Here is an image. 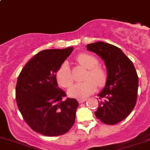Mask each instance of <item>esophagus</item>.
I'll return each mask as SVG.
<instances>
[{"instance_id":"34e87169","label":"esophagus","mask_w":150,"mask_h":150,"mask_svg":"<svg viewBox=\"0 0 150 150\" xmlns=\"http://www.w3.org/2000/svg\"><path fill=\"white\" fill-rule=\"evenodd\" d=\"M86 101V99H78V101H79V103L85 102V101Z\"/></svg>"}]
</instances>
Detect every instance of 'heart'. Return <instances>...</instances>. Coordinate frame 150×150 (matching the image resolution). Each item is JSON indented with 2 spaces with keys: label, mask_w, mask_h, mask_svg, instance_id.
Listing matches in <instances>:
<instances>
[{
  "label": "heart",
  "mask_w": 150,
  "mask_h": 150,
  "mask_svg": "<svg viewBox=\"0 0 150 150\" xmlns=\"http://www.w3.org/2000/svg\"><path fill=\"white\" fill-rule=\"evenodd\" d=\"M77 62L88 69L84 76L83 82L72 86L68 90V94L72 97H86L93 93L98 87H102L106 83L107 73L102 67L98 65L99 60L93 55L88 53H81L76 58ZM56 79L58 84L63 88H68L74 82L71 71L67 62L61 64L56 71Z\"/></svg>",
  "instance_id": "obj_1"
}]
</instances>
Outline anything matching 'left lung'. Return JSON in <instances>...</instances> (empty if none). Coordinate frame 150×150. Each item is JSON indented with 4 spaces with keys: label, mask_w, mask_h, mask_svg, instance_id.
Wrapping results in <instances>:
<instances>
[{
    "label": "left lung",
    "mask_w": 150,
    "mask_h": 150,
    "mask_svg": "<svg viewBox=\"0 0 150 150\" xmlns=\"http://www.w3.org/2000/svg\"><path fill=\"white\" fill-rule=\"evenodd\" d=\"M104 61L107 80L98 95L99 107L95 112L97 119L106 125H115L126 118L137 100L138 77L132 60L120 48L103 42L87 45Z\"/></svg>",
    "instance_id": "left-lung-1"
}]
</instances>
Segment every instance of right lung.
Listing matches in <instances>:
<instances>
[{"instance_id": "1", "label": "right lung", "mask_w": 150, "mask_h": 150, "mask_svg": "<svg viewBox=\"0 0 150 150\" xmlns=\"http://www.w3.org/2000/svg\"><path fill=\"white\" fill-rule=\"evenodd\" d=\"M43 50L21 70L16 86V101L24 120L34 132L44 136L65 134L75 122L79 102L67 98L58 86L56 71L73 51Z\"/></svg>"}]
</instances>
